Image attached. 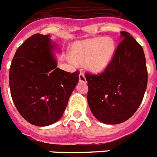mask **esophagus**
<instances>
[{"instance_id":"34e87169","label":"esophagus","mask_w":157,"mask_h":157,"mask_svg":"<svg viewBox=\"0 0 157 157\" xmlns=\"http://www.w3.org/2000/svg\"><path fill=\"white\" fill-rule=\"evenodd\" d=\"M78 78H79V82H81L82 83H86V79L85 75H84V74L82 72H80Z\"/></svg>"}]
</instances>
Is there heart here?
<instances>
[{"label": "heart", "mask_w": 157, "mask_h": 157, "mask_svg": "<svg viewBox=\"0 0 157 157\" xmlns=\"http://www.w3.org/2000/svg\"><path fill=\"white\" fill-rule=\"evenodd\" d=\"M115 47L110 38L88 39L78 43L72 49V57L77 63H84L94 73L103 71L110 63Z\"/></svg>", "instance_id": "heart-1"}]
</instances>
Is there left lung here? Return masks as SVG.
<instances>
[{
    "instance_id": "obj_1",
    "label": "left lung",
    "mask_w": 157,
    "mask_h": 157,
    "mask_svg": "<svg viewBox=\"0 0 157 157\" xmlns=\"http://www.w3.org/2000/svg\"><path fill=\"white\" fill-rule=\"evenodd\" d=\"M109 66L98 75L86 74L87 101L96 118L105 124H120L138 109L148 83L142 47L127 32H121Z\"/></svg>"
}]
</instances>
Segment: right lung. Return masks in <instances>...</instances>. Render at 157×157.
I'll return each mask as SVG.
<instances>
[{
  "instance_id": "right-lung-1",
  "label": "right lung",
  "mask_w": 157,
  "mask_h": 157,
  "mask_svg": "<svg viewBox=\"0 0 157 157\" xmlns=\"http://www.w3.org/2000/svg\"><path fill=\"white\" fill-rule=\"evenodd\" d=\"M50 35L35 34L19 47L9 70L11 96L20 114L36 126L59 120L78 82L79 72L57 67Z\"/></svg>"
}]
</instances>
